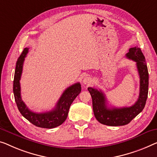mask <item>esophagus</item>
I'll return each instance as SVG.
<instances>
[{
  "label": "esophagus",
  "mask_w": 157,
  "mask_h": 157,
  "mask_svg": "<svg viewBox=\"0 0 157 157\" xmlns=\"http://www.w3.org/2000/svg\"><path fill=\"white\" fill-rule=\"evenodd\" d=\"M82 82L85 85H90V84L92 83V79L90 77H85L82 80Z\"/></svg>",
  "instance_id": "esophagus-1"
}]
</instances>
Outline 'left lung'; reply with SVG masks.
I'll list each match as a JSON object with an SVG mask.
<instances>
[{"label": "left lung", "instance_id": "left-lung-1", "mask_svg": "<svg viewBox=\"0 0 157 157\" xmlns=\"http://www.w3.org/2000/svg\"><path fill=\"white\" fill-rule=\"evenodd\" d=\"M126 57L136 62L140 75V94L137 101L130 107L112 108L107 107L106 99L101 90L88 87L92 98V106L94 116L99 123L109 126H121L129 123L141 112L145 106L148 96L149 73L145 58L139 47L129 49Z\"/></svg>", "mask_w": 157, "mask_h": 157}]
</instances>
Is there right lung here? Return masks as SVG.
I'll list each match as a JSON object with an SVG mask.
<instances>
[{"label":"right lung","instance_id":"add662e5","mask_svg":"<svg viewBox=\"0 0 157 157\" xmlns=\"http://www.w3.org/2000/svg\"><path fill=\"white\" fill-rule=\"evenodd\" d=\"M29 48H25L16 63L13 81V93L18 110L25 118L33 125L43 128H53L61 125L66 120L69 109L75 99L81 92V85L74 84L65 90L52 111L45 113H35L27 108L21 98L20 80L22 72L23 63Z\"/></svg>","mask_w":157,"mask_h":157}]
</instances>
